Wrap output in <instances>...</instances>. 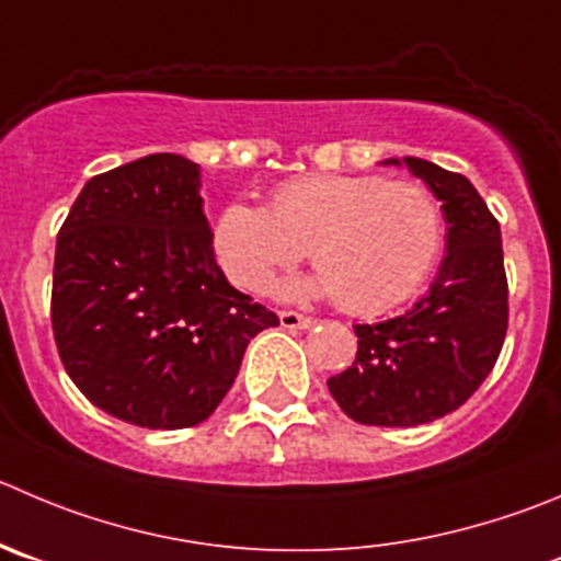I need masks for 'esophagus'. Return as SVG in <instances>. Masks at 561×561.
Masks as SVG:
<instances>
[{"label":"esophagus","mask_w":561,"mask_h":561,"mask_svg":"<svg viewBox=\"0 0 561 561\" xmlns=\"http://www.w3.org/2000/svg\"><path fill=\"white\" fill-rule=\"evenodd\" d=\"M277 319H280V328L286 330H306L313 324L311 317H302V313L297 311H280L277 313Z\"/></svg>","instance_id":"obj_1"}]
</instances>
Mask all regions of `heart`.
<instances>
[{"instance_id": "1", "label": "heart", "mask_w": 561, "mask_h": 561, "mask_svg": "<svg viewBox=\"0 0 561 561\" xmlns=\"http://www.w3.org/2000/svg\"><path fill=\"white\" fill-rule=\"evenodd\" d=\"M440 248L444 215L432 192L380 175H297L272 190L266 209L228 204L215 220V255L233 284L264 291L308 250L319 272L286 291L335 297L355 317L410 300Z\"/></svg>"}]
</instances>
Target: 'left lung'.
I'll use <instances>...</instances> for the list:
<instances>
[{"label":"left lung","mask_w":561,"mask_h":561,"mask_svg":"<svg viewBox=\"0 0 561 561\" xmlns=\"http://www.w3.org/2000/svg\"><path fill=\"white\" fill-rule=\"evenodd\" d=\"M408 168L440 201L446 259L430 291L402 317L355 324L357 355L328 388L357 424L415 426L468 402L499 360L506 335L501 228L471 181L415 157Z\"/></svg>","instance_id":"left-lung-1"}]
</instances>
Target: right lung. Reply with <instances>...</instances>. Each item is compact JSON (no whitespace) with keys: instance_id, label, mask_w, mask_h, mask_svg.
<instances>
[{"instance_id":"obj_1","label":"right lung","mask_w":561,"mask_h":561,"mask_svg":"<svg viewBox=\"0 0 561 561\" xmlns=\"http://www.w3.org/2000/svg\"><path fill=\"white\" fill-rule=\"evenodd\" d=\"M201 168L151 153L93 175L57 237L51 328L99 410L148 430L209 419L277 317L215 261Z\"/></svg>"}]
</instances>
